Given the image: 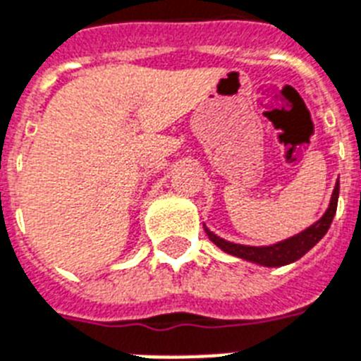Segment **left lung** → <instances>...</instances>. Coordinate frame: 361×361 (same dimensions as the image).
Returning <instances> with one entry per match:
<instances>
[{"instance_id":"obj_1","label":"left lung","mask_w":361,"mask_h":361,"mask_svg":"<svg viewBox=\"0 0 361 361\" xmlns=\"http://www.w3.org/2000/svg\"><path fill=\"white\" fill-rule=\"evenodd\" d=\"M338 196H340V181H336V187L332 190V196H330L329 209H326L325 214L316 224H312L305 231L298 233V235H293V237L286 238V240L277 242V244H271V246H244V244H235V242L220 238L205 226L204 229L207 233L209 240L214 242L220 250L229 253V255L244 259L247 262L266 266V268H279V266L292 264L298 259H301L305 253H308L312 247L316 246L321 238L325 237V233L329 231L332 218L336 214Z\"/></svg>"}]
</instances>
